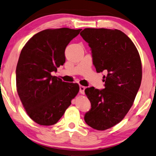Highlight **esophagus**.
<instances>
[{
    "instance_id": "1",
    "label": "esophagus",
    "mask_w": 156,
    "mask_h": 156,
    "mask_svg": "<svg viewBox=\"0 0 156 156\" xmlns=\"http://www.w3.org/2000/svg\"><path fill=\"white\" fill-rule=\"evenodd\" d=\"M85 87L80 85V92L82 94H85Z\"/></svg>"
}]
</instances>
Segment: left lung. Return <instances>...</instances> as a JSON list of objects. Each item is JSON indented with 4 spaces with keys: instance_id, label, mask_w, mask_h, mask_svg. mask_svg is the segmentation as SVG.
<instances>
[{
    "instance_id": "8db88e82",
    "label": "left lung",
    "mask_w": 156,
    "mask_h": 156,
    "mask_svg": "<svg viewBox=\"0 0 156 156\" xmlns=\"http://www.w3.org/2000/svg\"><path fill=\"white\" fill-rule=\"evenodd\" d=\"M80 35L91 48L96 72L105 71V88H86L91 109L84 119L94 129L104 130L122 121L133 104L142 81L140 54L119 30L85 28Z\"/></svg>"
}]
</instances>
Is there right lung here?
Returning <instances> with one entry per match:
<instances>
[{
    "instance_id": "obj_1",
    "label": "right lung",
    "mask_w": 156,
    "mask_h": 156,
    "mask_svg": "<svg viewBox=\"0 0 156 156\" xmlns=\"http://www.w3.org/2000/svg\"><path fill=\"white\" fill-rule=\"evenodd\" d=\"M81 30H44L22 48L16 69L17 93L28 115L39 125L58 122L78 93V84L63 82L51 72L65 62L66 47Z\"/></svg>"
}]
</instances>
